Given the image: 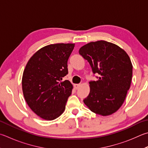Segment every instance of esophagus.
<instances>
[{
  "mask_svg": "<svg viewBox=\"0 0 148 148\" xmlns=\"http://www.w3.org/2000/svg\"><path fill=\"white\" fill-rule=\"evenodd\" d=\"M80 86H81L80 84H74V88H76V89H78V88L80 87Z\"/></svg>",
  "mask_w": 148,
  "mask_h": 148,
  "instance_id": "1",
  "label": "esophagus"
}]
</instances>
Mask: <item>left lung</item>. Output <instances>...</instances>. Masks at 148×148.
Here are the masks:
<instances>
[{"instance_id":"obj_1","label":"left lung","mask_w":148,"mask_h":148,"mask_svg":"<svg viewBox=\"0 0 148 148\" xmlns=\"http://www.w3.org/2000/svg\"><path fill=\"white\" fill-rule=\"evenodd\" d=\"M79 53L87 60L97 81H90V93L83 100L91 111L102 116L119 109L130 89L133 65L130 57L117 45L106 41L90 42Z\"/></svg>"}]
</instances>
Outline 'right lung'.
I'll return each instance as SVG.
<instances>
[{
	"label": "right lung",
	"instance_id": "right-lung-1",
	"mask_svg": "<svg viewBox=\"0 0 148 148\" xmlns=\"http://www.w3.org/2000/svg\"><path fill=\"white\" fill-rule=\"evenodd\" d=\"M75 45L58 43L41 48L26 64L22 79L26 103L37 116L57 119L65 109L73 86L62 81L68 74L67 61Z\"/></svg>",
	"mask_w": 148,
	"mask_h": 148
}]
</instances>
